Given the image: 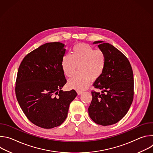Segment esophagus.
<instances>
[{"label":"esophagus","mask_w":153,"mask_h":153,"mask_svg":"<svg viewBox=\"0 0 153 153\" xmlns=\"http://www.w3.org/2000/svg\"><path fill=\"white\" fill-rule=\"evenodd\" d=\"M77 94H78V95H80V94H82L83 93V91H77Z\"/></svg>","instance_id":"esophagus-1"}]
</instances>
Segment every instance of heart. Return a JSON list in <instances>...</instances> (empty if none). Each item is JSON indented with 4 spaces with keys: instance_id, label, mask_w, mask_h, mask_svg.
<instances>
[{
    "instance_id": "1",
    "label": "heart",
    "mask_w": 153,
    "mask_h": 153,
    "mask_svg": "<svg viewBox=\"0 0 153 153\" xmlns=\"http://www.w3.org/2000/svg\"><path fill=\"white\" fill-rule=\"evenodd\" d=\"M105 64L106 57L102 51L85 43H79L73 48L71 54L63 56L61 66L68 77H71L78 67L79 71L69 79L68 85L80 91L88 88L91 80H96L102 76Z\"/></svg>"
}]
</instances>
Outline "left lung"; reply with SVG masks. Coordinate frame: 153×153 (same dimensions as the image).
I'll list each match as a JSON object with an SVG mask.
<instances>
[{
	"label": "left lung",
	"instance_id": "1",
	"mask_svg": "<svg viewBox=\"0 0 153 153\" xmlns=\"http://www.w3.org/2000/svg\"><path fill=\"white\" fill-rule=\"evenodd\" d=\"M106 57L102 76L93 84L102 93L92 91L88 108L90 118L97 124L111 125L120 120L132 104L134 95L133 73L126 56L113 45L103 41H96Z\"/></svg>",
	"mask_w": 153,
	"mask_h": 153
}]
</instances>
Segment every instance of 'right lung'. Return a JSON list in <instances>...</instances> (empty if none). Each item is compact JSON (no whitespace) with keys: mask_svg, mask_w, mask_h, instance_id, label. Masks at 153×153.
<instances>
[{"mask_svg":"<svg viewBox=\"0 0 153 153\" xmlns=\"http://www.w3.org/2000/svg\"><path fill=\"white\" fill-rule=\"evenodd\" d=\"M65 44L49 42L28 54L19 67L16 83L18 103L27 117L45 129L60 125L77 94L63 91L67 83L61 62Z\"/></svg>","mask_w":153,"mask_h":153,"instance_id":"obj_1","label":"right lung"}]
</instances>
